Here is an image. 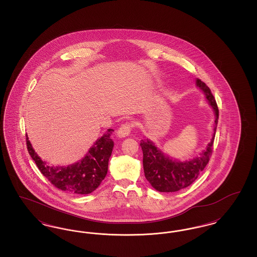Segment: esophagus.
Instances as JSON below:
<instances>
[{
  "mask_svg": "<svg viewBox=\"0 0 257 257\" xmlns=\"http://www.w3.org/2000/svg\"><path fill=\"white\" fill-rule=\"evenodd\" d=\"M131 130H132V125L130 123H126V124H123L118 128L116 135H117L118 138L122 139L125 137H128L130 132H131Z\"/></svg>",
  "mask_w": 257,
  "mask_h": 257,
  "instance_id": "obj_1",
  "label": "esophagus"
}]
</instances>
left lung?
I'll list each match as a JSON object with an SVG mask.
<instances>
[{
    "mask_svg": "<svg viewBox=\"0 0 257 257\" xmlns=\"http://www.w3.org/2000/svg\"><path fill=\"white\" fill-rule=\"evenodd\" d=\"M196 85L204 93L215 114L211 141L199 155L193 159H175L165 153L149 139L142 140L141 142L146 178L158 192L172 193L189 187L205 169L210 159L219 119V110L210 88L199 79H196Z\"/></svg>",
    "mask_w": 257,
    "mask_h": 257,
    "instance_id": "8db88e82",
    "label": "left lung"
}]
</instances>
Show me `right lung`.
I'll use <instances>...</instances> for the list:
<instances>
[{"label": "right lung", "mask_w": 257, "mask_h": 257, "mask_svg": "<svg viewBox=\"0 0 257 257\" xmlns=\"http://www.w3.org/2000/svg\"><path fill=\"white\" fill-rule=\"evenodd\" d=\"M108 129L88 149L86 156L67 166H50L38 156L27 136L28 151L38 170L55 187L73 195H88L95 191L106 177L113 142Z\"/></svg>", "instance_id": "obj_1"}]
</instances>
